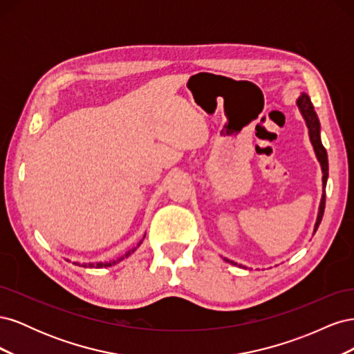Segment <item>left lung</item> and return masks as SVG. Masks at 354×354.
Segmentation results:
<instances>
[{
    "label": "left lung",
    "mask_w": 354,
    "mask_h": 354,
    "mask_svg": "<svg viewBox=\"0 0 354 354\" xmlns=\"http://www.w3.org/2000/svg\"><path fill=\"white\" fill-rule=\"evenodd\" d=\"M297 104L299 111H301L304 120H306V124L308 127V134H310V140H312V145L315 147V152H316V156L319 159L320 165H322V171H324V195H322V201H320V207H319V214H317V221H316V226H315V232L317 230L320 221H322V217H324V211H325V187H326V178H328V155H326V151L325 147L322 145V142H320V124H319V120H317V115L315 112V108L312 104V100H310V97L307 94H301L297 100ZM227 263H232L236 266V263H233L230 260H226Z\"/></svg>",
    "instance_id": "obj_1"
}]
</instances>
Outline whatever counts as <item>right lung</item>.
Segmentation results:
<instances>
[{
  "label": "right lung",
  "instance_id": "obj_1",
  "mask_svg": "<svg viewBox=\"0 0 354 354\" xmlns=\"http://www.w3.org/2000/svg\"><path fill=\"white\" fill-rule=\"evenodd\" d=\"M136 250V248H134ZM134 250H131V251H128L124 257H128V255H130L131 252H134ZM124 257H121V259L120 260H118V261H121V260H124ZM116 261H112V263H97V264H90L91 267H109V266H112V264H115ZM75 264H77V263H75ZM84 267H87V266H85L84 264Z\"/></svg>",
  "mask_w": 354,
  "mask_h": 354
}]
</instances>
